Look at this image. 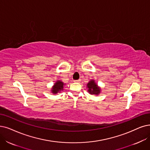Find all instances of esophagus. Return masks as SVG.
<instances>
[{"mask_svg":"<svg viewBox=\"0 0 150 150\" xmlns=\"http://www.w3.org/2000/svg\"><path fill=\"white\" fill-rule=\"evenodd\" d=\"M81 82V80H80V79L74 81V82H75V83H79V82Z\"/></svg>","mask_w":150,"mask_h":150,"instance_id":"esophagus-1","label":"esophagus"}]
</instances>
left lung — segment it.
Segmentation results:
<instances>
[{
	"mask_svg": "<svg viewBox=\"0 0 150 150\" xmlns=\"http://www.w3.org/2000/svg\"><path fill=\"white\" fill-rule=\"evenodd\" d=\"M87 88L88 92L91 95H98L101 93V87L98 86L97 83L95 82V80L91 79L87 84Z\"/></svg>",
	"mask_w": 150,
	"mask_h": 150,
	"instance_id": "8db88e82",
	"label": "left lung"
}]
</instances>
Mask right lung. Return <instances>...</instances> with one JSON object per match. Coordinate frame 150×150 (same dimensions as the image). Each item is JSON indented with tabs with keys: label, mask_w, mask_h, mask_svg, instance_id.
Masks as SVG:
<instances>
[{
	"label": "right lung",
	"mask_w": 150,
	"mask_h": 150,
	"mask_svg": "<svg viewBox=\"0 0 150 150\" xmlns=\"http://www.w3.org/2000/svg\"><path fill=\"white\" fill-rule=\"evenodd\" d=\"M66 84L64 83V82L62 81L57 80L54 84L52 87V88L50 90V92L53 94H57L58 93H59L62 92L64 90V86Z\"/></svg>",
	"instance_id": "1"
}]
</instances>
